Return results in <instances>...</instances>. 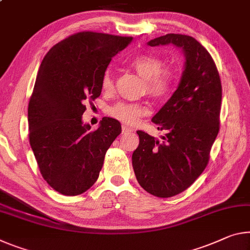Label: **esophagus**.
<instances>
[{"instance_id":"34e87169","label":"esophagus","mask_w":250,"mask_h":250,"mask_svg":"<svg viewBox=\"0 0 250 250\" xmlns=\"http://www.w3.org/2000/svg\"><path fill=\"white\" fill-rule=\"evenodd\" d=\"M133 130L128 125H122V133H130L132 132Z\"/></svg>"}]
</instances>
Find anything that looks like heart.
<instances>
[{"mask_svg": "<svg viewBox=\"0 0 250 250\" xmlns=\"http://www.w3.org/2000/svg\"><path fill=\"white\" fill-rule=\"evenodd\" d=\"M131 66L136 72L146 80V91L152 97L160 98L167 94L175 81V74L171 70L162 69L164 62L161 59L151 54L138 55L131 61ZM102 89L110 91L113 86V78L111 70L104 72L101 81ZM110 117L125 122L126 125H134L141 117L148 113V108L140 104L120 101L108 109Z\"/></svg>", "mask_w": 250, "mask_h": 250, "instance_id": "heart-1", "label": "heart"}]
</instances>
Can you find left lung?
<instances>
[{"label":"left lung","instance_id":"1","mask_svg":"<svg viewBox=\"0 0 250 250\" xmlns=\"http://www.w3.org/2000/svg\"><path fill=\"white\" fill-rule=\"evenodd\" d=\"M172 44L185 55V68L177 90L154 114L158 130L167 131L158 140L137 131L139 146L132 167L146 192L169 198L185 191L199 177L219 131L221 83L211 55L192 37L166 34L150 46Z\"/></svg>","mask_w":250,"mask_h":250}]
</instances>
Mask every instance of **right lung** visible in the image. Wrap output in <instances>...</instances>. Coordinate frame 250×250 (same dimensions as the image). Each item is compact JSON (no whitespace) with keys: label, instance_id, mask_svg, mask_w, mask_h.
<instances>
[{"label":"right lung","instance_id":"add662e5","mask_svg":"<svg viewBox=\"0 0 250 250\" xmlns=\"http://www.w3.org/2000/svg\"><path fill=\"white\" fill-rule=\"evenodd\" d=\"M130 37L79 32L50 49L40 65L27 109L30 145L40 171L55 191L77 196L97 181L104 156L121 133L104 117L91 131L83 124L85 102L101 94L102 77Z\"/></svg>","mask_w":250,"mask_h":250}]
</instances>
